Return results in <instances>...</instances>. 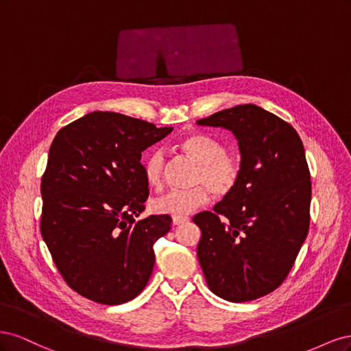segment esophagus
<instances>
[{"label": "esophagus", "instance_id": "1", "mask_svg": "<svg viewBox=\"0 0 351 351\" xmlns=\"http://www.w3.org/2000/svg\"><path fill=\"white\" fill-rule=\"evenodd\" d=\"M187 221H189V217H173V224L174 226H182Z\"/></svg>", "mask_w": 351, "mask_h": 351}]
</instances>
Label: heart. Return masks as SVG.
<instances>
[{
  "label": "heart",
  "instance_id": "obj_1",
  "mask_svg": "<svg viewBox=\"0 0 351 351\" xmlns=\"http://www.w3.org/2000/svg\"><path fill=\"white\" fill-rule=\"evenodd\" d=\"M182 151L197 162L193 174V184L187 190H169L154 200V209L159 214L184 217L196 209L208 205L209 190L217 196H227L237 186L241 176V159L239 155L227 152L218 137L209 133H192L180 142ZM167 155L162 149H154L146 156L143 174L147 184L161 189Z\"/></svg>",
  "mask_w": 351,
  "mask_h": 351
}]
</instances>
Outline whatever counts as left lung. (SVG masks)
Masks as SVG:
<instances>
[{
    "label": "left lung",
    "instance_id": "1",
    "mask_svg": "<svg viewBox=\"0 0 351 351\" xmlns=\"http://www.w3.org/2000/svg\"><path fill=\"white\" fill-rule=\"evenodd\" d=\"M234 133L241 176L231 193L193 217L197 259L210 291L228 302L259 299L282 284L309 232L312 183L293 125L253 104L197 121Z\"/></svg>",
    "mask_w": 351,
    "mask_h": 351
}]
</instances>
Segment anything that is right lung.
<instances>
[{
    "mask_svg": "<svg viewBox=\"0 0 351 351\" xmlns=\"http://www.w3.org/2000/svg\"><path fill=\"white\" fill-rule=\"evenodd\" d=\"M171 132L95 111L62 127L51 143L40 234L61 277L89 300L125 303L151 278L154 244L171 228V217L136 221L149 196L141 158Z\"/></svg>",
    "mask_w": 351,
    "mask_h": 351,
    "instance_id": "right-lung-1",
    "label": "right lung"
}]
</instances>
